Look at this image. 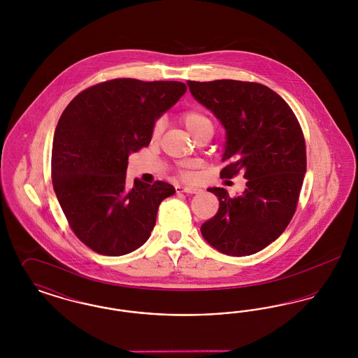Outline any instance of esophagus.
<instances>
[{"label":"esophagus","instance_id":"esophagus-1","mask_svg":"<svg viewBox=\"0 0 358 358\" xmlns=\"http://www.w3.org/2000/svg\"><path fill=\"white\" fill-rule=\"evenodd\" d=\"M176 192H177V193H187V194H197V193L201 192V189H200V187L177 185V187H176Z\"/></svg>","mask_w":358,"mask_h":358}]
</instances>
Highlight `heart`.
Instances as JSON below:
<instances>
[{"label": "heart", "instance_id": "heart-1", "mask_svg": "<svg viewBox=\"0 0 358 358\" xmlns=\"http://www.w3.org/2000/svg\"><path fill=\"white\" fill-rule=\"evenodd\" d=\"M182 120H184V123H185L189 133L193 136H197L199 133H201V131H204V130H208V129H209V130H213V124H212L210 120H209L205 114L200 113V111H194V110L187 111V113L182 115ZM161 130H162V122L158 120V122L154 124L153 136H158V134L161 133Z\"/></svg>", "mask_w": 358, "mask_h": 358}]
</instances>
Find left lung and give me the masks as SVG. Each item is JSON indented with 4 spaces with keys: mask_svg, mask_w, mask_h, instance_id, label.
<instances>
[{
    "mask_svg": "<svg viewBox=\"0 0 358 358\" xmlns=\"http://www.w3.org/2000/svg\"><path fill=\"white\" fill-rule=\"evenodd\" d=\"M193 98L225 130L222 178L238 171L247 180L231 199L224 187H208L219 199L217 213L201 225L205 241L229 256L256 254L279 238L295 213L306 173V145L289 104L271 88L240 80L192 82Z\"/></svg>",
    "mask_w": 358,
    "mask_h": 358,
    "instance_id": "left-lung-1",
    "label": "left lung"
}]
</instances>
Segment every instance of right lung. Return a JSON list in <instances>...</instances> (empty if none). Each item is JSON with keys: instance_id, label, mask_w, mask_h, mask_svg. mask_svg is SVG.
I'll return each mask as SVG.
<instances>
[{"instance_id": "add662e5", "label": "right lung", "mask_w": 358, "mask_h": 358, "mask_svg": "<svg viewBox=\"0 0 358 358\" xmlns=\"http://www.w3.org/2000/svg\"><path fill=\"white\" fill-rule=\"evenodd\" d=\"M181 82L114 79L92 85L63 111L52 145V181L75 235L102 255L130 254L150 238L171 184H126L129 155L185 94Z\"/></svg>"}]
</instances>
